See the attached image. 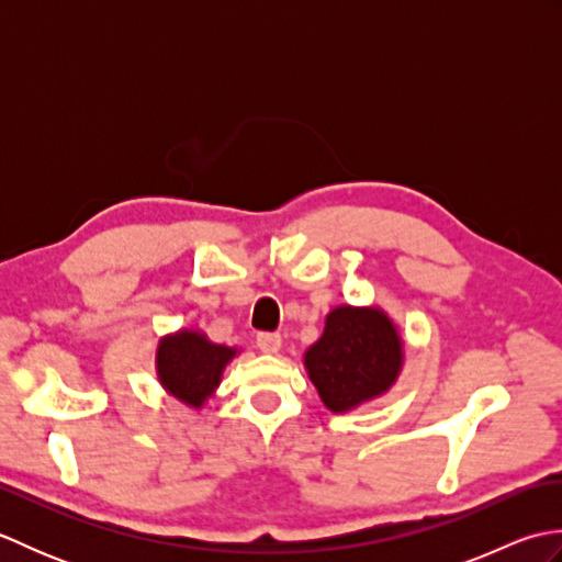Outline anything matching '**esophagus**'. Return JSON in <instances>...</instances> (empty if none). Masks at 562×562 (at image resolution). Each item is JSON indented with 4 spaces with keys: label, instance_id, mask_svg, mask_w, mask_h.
I'll list each match as a JSON object with an SVG mask.
<instances>
[{
    "label": "esophagus",
    "instance_id": "esophagus-1",
    "mask_svg": "<svg viewBox=\"0 0 562 562\" xmlns=\"http://www.w3.org/2000/svg\"><path fill=\"white\" fill-rule=\"evenodd\" d=\"M256 345H258L260 352L274 355V352H280V348H282V338H280V333H258Z\"/></svg>",
    "mask_w": 562,
    "mask_h": 562
}]
</instances>
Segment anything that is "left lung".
<instances>
[{
  "label": "left lung",
  "instance_id": "8db88e82",
  "mask_svg": "<svg viewBox=\"0 0 562 562\" xmlns=\"http://www.w3.org/2000/svg\"><path fill=\"white\" fill-rule=\"evenodd\" d=\"M304 364L326 408L345 413L391 389L403 364V342L379 308L338 306Z\"/></svg>",
  "mask_w": 562,
  "mask_h": 562
}]
</instances>
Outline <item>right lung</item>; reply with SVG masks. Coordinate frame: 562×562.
Listing matches in <instances>:
<instances>
[{"mask_svg":"<svg viewBox=\"0 0 562 562\" xmlns=\"http://www.w3.org/2000/svg\"><path fill=\"white\" fill-rule=\"evenodd\" d=\"M234 355V348L214 345L198 330H178L159 342V381L171 396L200 408L220 386L224 367Z\"/></svg>","mask_w":562,"mask_h":562,"instance_id":"1","label":"right lung"}]
</instances>
